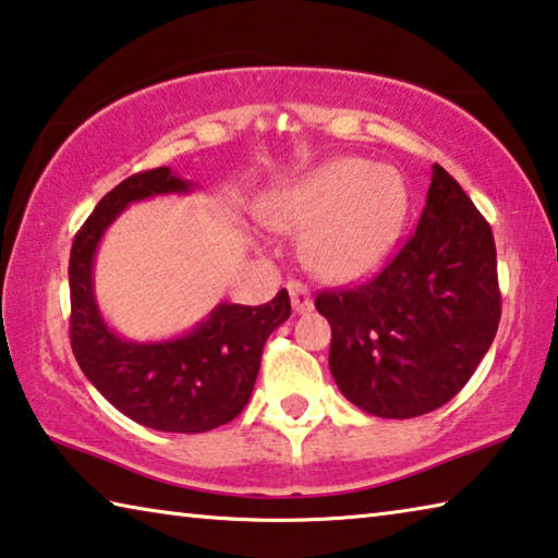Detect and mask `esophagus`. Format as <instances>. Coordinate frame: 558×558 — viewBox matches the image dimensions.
<instances>
[{"instance_id": "34e87169", "label": "esophagus", "mask_w": 558, "mask_h": 558, "mask_svg": "<svg viewBox=\"0 0 558 558\" xmlns=\"http://www.w3.org/2000/svg\"><path fill=\"white\" fill-rule=\"evenodd\" d=\"M288 292H290L292 310H295L298 315H305V313H310V310H313V295H310L307 286H302L300 280H290Z\"/></svg>"}]
</instances>
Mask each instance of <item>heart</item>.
I'll return each instance as SVG.
<instances>
[{
    "label": "heart",
    "mask_w": 558,
    "mask_h": 558,
    "mask_svg": "<svg viewBox=\"0 0 558 558\" xmlns=\"http://www.w3.org/2000/svg\"><path fill=\"white\" fill-rule=\"evenodd\" d=\"M409 189L399 172L339 157L298 179L268 204L272 231L310 233L307 256L319 276L354 282L381 266L403 231Z\"/></svg>",
    "instance_id": "1"
}]
</instances>
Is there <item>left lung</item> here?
<instances>
[{
    "instance_id": "left-lung-1",
    "label": "left lung",
    "mask_w": 558,
    "mask_h": 558,
    "mask_svg": "<svg viewBox=\"0 0 558 558\" xmlns=\"http://www.w3.org/2000/svg\"><path fill=\"white\" fill-rule=\"evenodd\" d=\"M332 327L339 391L379 418H415L448 403L497 335L502 302L489 223L433 165L415 233L369 282L315 300Z\"/></svg>"
}]
</instances>
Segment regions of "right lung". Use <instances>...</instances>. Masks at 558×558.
I'll use <instances>...</instances> for the list:
<instances>
[{
    "mask_svg": "<svg viewBox=\"0 0 558 558\" xmlns=\"http://www.w3.org/2000/svg\"><path fill=\"white\" fill-rule=\"evenodd\" d=\"M192 189L169 167L128 177L75 233L69 263L75 362L120 413L165 433H204L233 421L251 399L263 344L290 317L288 290H280L260 307L221 302L186 335L165 342H130L108 327L93 292L102 233L132 202Z\"/></svg>",
    "mask_w": 558,
    "mask_h": 558,
    "instance_id": "1",
    "label": "right lung"
}]
</instances>
